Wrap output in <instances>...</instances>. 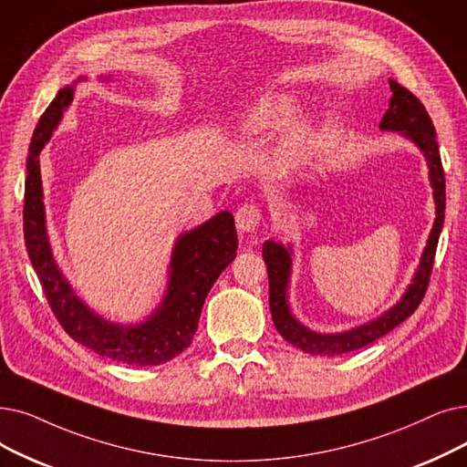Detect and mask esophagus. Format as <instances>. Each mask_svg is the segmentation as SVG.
Returning <instances> with one entry per match:
<instances>
[{
    "label": "esophagus",
    "mask_w": 467,
    "mask_h": 467,
    "mask_svg": "<svg viewBox=\"0 0 467 467\" xmlns=\"http://www.w3.org/2000/svg\"><path fill=\"white\" fill-rule=\"evenodd\" d=\"M263 219L261 210L255 204H244L236 212V229L240 233H254Z\"/></svg>",
    "instance_id": "1"
}]
</instances>
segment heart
Segmentation results:
<instances>
[{"label":"heart","mask_w":467,"mask_h":467,"mask_svg":"<svg viewBox=\"0 0 467 467\" xmlns=\"http://www.w3.org/2000/svg\"><path fill=\"white\" fill-rule=\"evenodd\" d=\"M296 110L294 99L288 95H275L271 99L261 100L248 112L242 114L236 121L234 131L240 137H259L267 135L278 130L282 124H286L290 116ZM313 137V128L309 121L299 119L296 124L282 135L278 140L275 156L284 166H294L299 160L306 158L309 152Z\"/></svg>","instance_id":"b5f03b06"}]
</instances>
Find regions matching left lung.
Segmentation results:
<instances>
[{"label": "left lung", "instance_id": "8db88e82", "mask_svg": "<svg viewBox=\"0 0 467 467\" xmlns=\"http://www.w3.org/2000/svg\"><path fill=\"white\" fill-rule=\"evenodd\" d=\"M389 88L393 95L389 99L388 112L383 114L379 121V130L395 131L412 140V143L421 150L430 168V183L435 200V221L428 238V246L423 248L420 265L412 276V282L409 284V288L404 290L402 297L389 311H385L378 318L364 322L360 327H355L346 332L320 334L303 327L290 311L288 286L292 276V246H284L280 242L267 240L265 244H263V259H265L269 275V307L275 328L284 339L292 343L297 349H301L303 353L336 357L343 353H351L364 346H370L372 341L391 332L404 318H409L418 309L425 296V290H428L437 242L444 221V171L441 164L435 128L428 110H425V107L420 103V99L416 95H412L407 88L399 86L395 79H389Z\"/></svg>", "mask_w": 467, "mask_h": 467}]
</instances>
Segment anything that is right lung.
<instances>
[{
    "instance_id": "right-lung-1",
    "label": "right lung",
    "mask_w": 467,
    "mask_h": 467,
    "mask_svg": "<svg viewBox=\"0 0 467 467\" xmlns=\"http://www.w3.org/2000/svg\"><path fill=\"white\" fill-rule=\"evenodd\" d=\"M78 78L57 93L39 118L26 160L25 183V242L32 267L42 282L49 307L60 327L84 348L100 357L131 367H156L183 353L196 334L208 292L217 276L236 257L238 236L231 212H219L196 229L179 234L170 259L168 286L160 306L137 324L110 322L86 306L67 276L60 273L51 252L39 152L51 139L70 107Z\"/></svg>"
}]
</instances>
